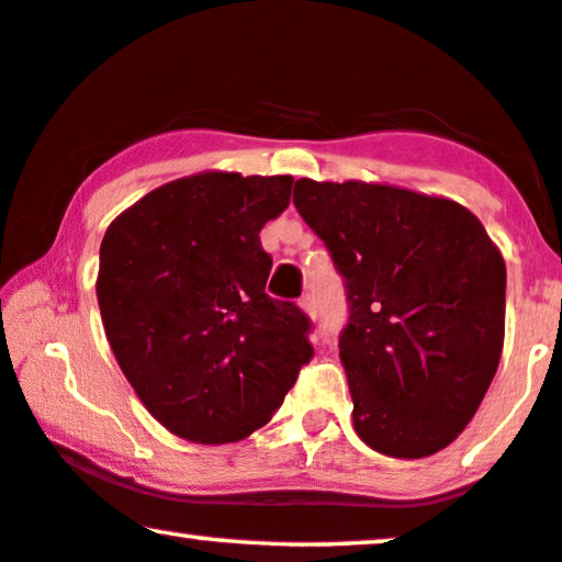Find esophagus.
<instances>
[{
    "label": "esophagus",
    "instance_id": "obj_1",
    "mask_svg": "<svg viewBox=\"0 0 562 562\" xmlns=\"http://www.w3.org/2000/svg\"><path fill=\"white\" fill-rule=\"evenodd\" d=\"M299 306H302V310L310 314V317H314V314H317V302H314L312 294H306V296L299 299Z\"/></svg>",
    "mask_w": 562,
    "mask_h": 562
}]
</instances>
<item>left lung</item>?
<instances>
[{
	"label": "left lung",
	"instance_id": "left-lung-1",
	"mask_svg": "<svg viewBox=\"0 0 562 562\" xmlns=\"http://www.w3.org/2000/svg\"><path fill=\"white\" fill-rule=\"evenodd\" d=\"M348 296L340 360L368 448L425 458L473 419L504 348L506 266L450 199L363 181L294 183Z\"/></svg>",
	"mask_w": 562,
	"mask_h": 562
}]
</instances>
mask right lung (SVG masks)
<instances>
[{"label":"right lung","mask_w":562,"mask_h":562,"mask_svg":"<svg viewBox=\"0 0 562 562\" xmlns=\"http://www.w3.org/2000/svg\"><path fill=\"white\" fill-rule=\"evenodd\" d=\"M291 176L199 173L122 212L99 248L97 299L114 358L168 432L237 442L263 427L314 356L312 322L266 294L258 233Z\"/></svg>","instance_id":"add662e5"}]
</instances>
